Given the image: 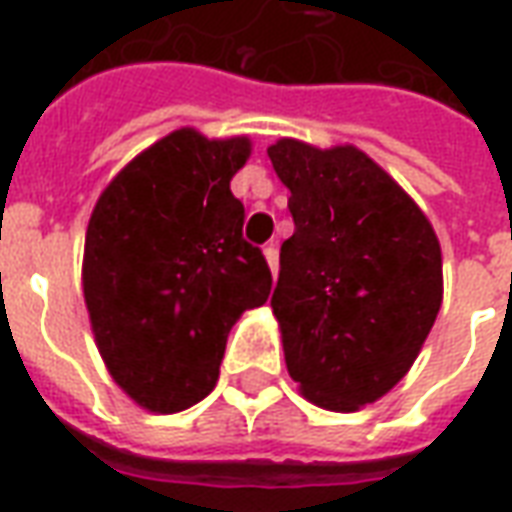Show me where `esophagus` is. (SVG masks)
Listing matches in <instances>:
<instances>
[{
	"label": "esophagus",
	"instance_id": "obj_1",
	"mask_svg": "<svg viewBox=\"0 0 512 512\" xmlns=\"http://www.w3.org/2000/svg\"><path fill=\"white\" fill-rule=\"evenodd\" d=\"M263 257H266L268 268H271V274L277 277L279 271V244L277 241H268L266 246H263Z\"/></svg>",
	"mask_w": 512,
	"mask_h": 512
}]
</instances>
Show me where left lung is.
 <instances>
[{
    "instance_id": "left-lung-1",
    "label": "left lung",
    "mask_w": 512,
    "mask_h": 512,
    "mask_svg": "<svg viewBox=\"0 0 512 512\" xmlns=\"http://www.w3.org/2000/svg\"><path fill=\"white\" fill-rule=\"evenodd\" d=\"M296 230L279 252L271 310L299 392L359 411L406 376L444 299L430 219L356 145L282 136L268 147Z\"/></svg>"
}]
</instances>
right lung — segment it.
Segmentation results:
<instances>
[{"label": "right lung", "mask_w": 512, "mask_h": 512, "mask_svg": "<svg viewBox=\"0 0 512 512\" xmlns=\"http://www.w3.org/2000/svg\"><path fill=\"white\" fill-rule=\"evenodd\" d=\"M249 156V136L208 139L183 126L131 158L95 202L84 304L109 376L147 411L200 403L233 323L271 293L266 257L244 241V205L230 191Z\"/></svg>", "instance_id": "1"}]
</instances>
